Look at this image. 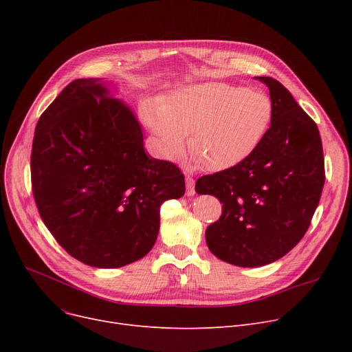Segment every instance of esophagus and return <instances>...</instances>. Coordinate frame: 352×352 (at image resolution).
Wrapping results in <instances>:
<instances>
[{
	"label": "esophagus",
	"mask_w": 352,
	"mask_h": 352,
	"mask_svg": "<svg viewBox=\"0 0 352 352\" xmlns=\"http://www.w3.org/2000/svg\"><path fill=\"white\" fill-rule=\"evenodd\" d=\"M186 182H187V195H194L195 194V179L192 177H186Z\"/></svg>",
	"instance_id": "34e87169"
}]
</instances>
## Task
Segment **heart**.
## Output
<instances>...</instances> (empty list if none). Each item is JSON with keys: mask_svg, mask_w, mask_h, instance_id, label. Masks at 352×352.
<instances>
[{"mask_svg": "<svg viewBox=\"0 0 352 352\" xmlns=\"http://www.w3.org/2000/svg\"><path fill=\"white\" fill-rule=\"evenodd\" d=\"M272 116L265 92L218 81L177 88L145 111L164 157L179 158L191 132L195 162L211 171L231 170L248 160L264 141Z\"/></svg>", "mask_w": 352, "mask_h": 352, "instance_id": "b5f03b06", "label": "heart"}]
</instances>
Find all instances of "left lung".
Masks as SVG:
<instances>
[{
	"mask_svg": "<svg viewBox=\"0 0 352 352\" xmlns=\"http://www.w3.org/2000/svg\"><path fill=\"white\" fill-rule=\"evenodd\" d=\"M272 122L256 151L231 170L197 179L198 194L223 202V214L206 231L210 251L238 267L280 260L305 235L325 182L317 124L271 77Z\"/></svg>",
	"mask_w": 352,
	"mask_h": 352,
	"instance_id": "8db88e82",
	"label": "left lung"
}]
</instances>
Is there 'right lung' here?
Segmentation results:
<instances>
[{
	"mask_svg": "<svg viewBox=\"0 0 352 352\" xmlns=\"http://www.w3.org/2000/svg\"><path fill=\"white\" fill-rule=\"evenodd\" d=\"M98 80L69 82L41 114L31 151L36 208L57 243L97 268L155 244L160 207L186 192L174 162L145 154L141 126Z\"/></svg>",
	"mask_w": 352,
	"mask_h": 352,
	"instance_id": "obj_1",
	"label": "right lung"
}]
</instances>
